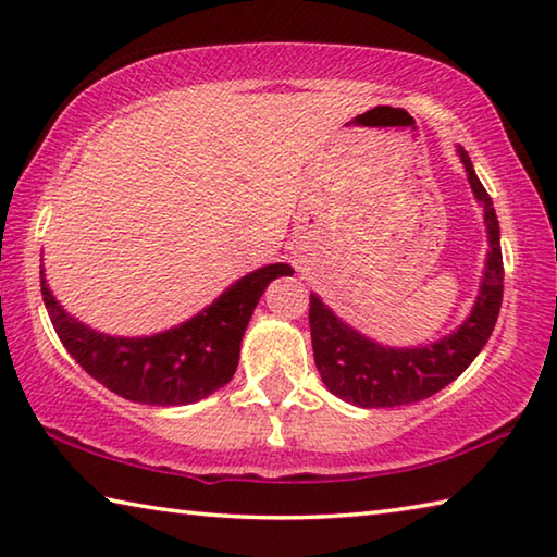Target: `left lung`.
<instances>
[{
	"instance_id": "left-lung-1",
	"label": "left lung",
	"mask_w": 557,
	"mask_h": 557,
	"mask_svg": "<svg viewBox=\"0 0 557 557\" xmlns=\"http://www.w3.org/2000/svg\"><path fill=\"white\" fill-rule=\"evenodd\" d=\"M476 201L484 206L488 233L486 270L474 309L457 332L435 344L393 348L344 324L317 295L309 297V332H312L314 363L329 391L361 408H395L425 400L467 371L492 336L504 299L502 238L494 203L479 182L465 149H457Z\"/></svg>"
}]
</instances>
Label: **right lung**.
Here are the masks:
<instances>
[{
  "label": "right lung",
  "mask_w": 557,
  "mask_h": 557,
  "mask_svg": "<svg viewBox=\"0 0 557 557\" xmlns=\"http://www.w3.org/2000/svg\"><path fill=\"white\" fill-rule=\"evenodd\" d=\"M289 265L275 262L240 277L201 314L169 332L139 338L100 334L65 314L41 270V295L69 354L108 391L132 403L188 405L223 388L238 369L240 342L262 292Z\"/></svg>",
  "instance_id": "1"
}]
</instances>
